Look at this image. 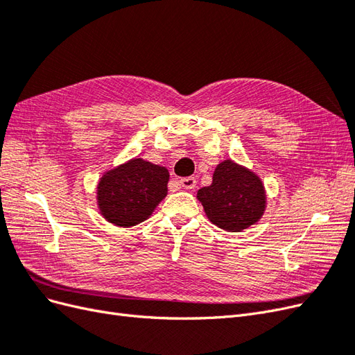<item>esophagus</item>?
Segmentation results:
<instances>
[{"label": "esophagus", "instance_id": "1", "mask_svg": "<svg viewBox=\"0 0 355 355\" xmlns=\"http://www.w3.org/2000/svg\"><path fill=\"white\" fill-rule=\"evenodd\" d=\"M179 184L182 185V188H185V189H194L197 180H196V178L188 176V178H182L179 180Z\"/></svg>", "mask_w": 355, "mask_h": 355}]
</instances>
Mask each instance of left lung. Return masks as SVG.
<instances>
[{
	"instance_id": "obj_1",
	"label": "left lung",
	"mask_w": 355,
	"mask_h": 355,
	"mask_svg": "<svg viewBox=\"0 0 355 355\" xmlns=\"http://www.w3.org/2000/svg\"><path fill=\"white\" fill-rule=\"evenodd\" d=\"M207 218L225 231H241L259 220L265 209V191L252 171L227 159L213 173L209 187L198 191Z\"/></svg>"
}]
</instances>
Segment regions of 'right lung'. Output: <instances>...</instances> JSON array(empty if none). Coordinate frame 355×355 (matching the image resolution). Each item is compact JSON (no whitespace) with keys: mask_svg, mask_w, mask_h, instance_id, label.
I'll return each mask as SVG.
<instances>
[{"mask_svg":"<svg viewBox=\"0 0 355 355\" xmlns=\"http://www.w3.org/2000/svg\"><path fill=\"white\" fill-rule=\"evenodd\" d=\"M167 182V168L141 158L128 161L99 182L101 211L118 227H133L145 220L166 197Z\"/></svg>","mask_w":355,"mask_h":355,"instance_id":"add662e5","label":"right lung"}]
</instances>
